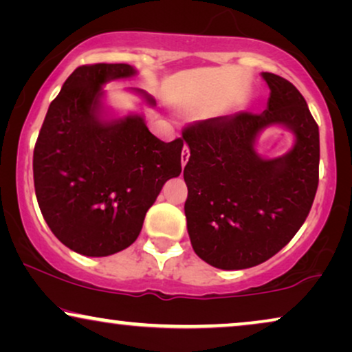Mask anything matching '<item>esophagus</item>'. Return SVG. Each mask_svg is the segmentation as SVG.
Instances as JSON below:
<instances>
[{
    "label": "esophagus",
    "mask_w": 352,
    "mask_h": 352,
    "mask_svg": "<svg viewBox=\"0 0 352 352\" xmlns=\"http://www.w3.org/2000/svg\"><path fill=\"white\" fill-rule=\"evenodd\" d=\"M181 162H182V168L186 166V163L189 162V151H187V147L182 148V153H181Z\"/></svg>",
    "instance_id": "34e87169"
}]
</instances>
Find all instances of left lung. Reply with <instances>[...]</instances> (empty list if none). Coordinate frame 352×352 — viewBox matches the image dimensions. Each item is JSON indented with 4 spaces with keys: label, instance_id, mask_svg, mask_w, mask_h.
Returning a JSON list of instances; mask_svg holds the SVG:
<instances>
[{
    "label": "left lung",
    "instance_id": "1",
    "mask_svg": "<svg viewBox=\"0 0 352 352\" xmlns=\"http://www.w3.org/2000/svg\"><path fill=\"white\" fill-rule=\"evenodd\" d=\"M271 96L263 113L239 112L190 123L182 141L187 232L199 258L234 271L258 266L280 252L305 223L319 186V126L290 81L263 72ZM278 124L296 146L277 159L254 148L264 127Z\"/></svg>",
    "mask_w": 352,
    "mask_h": 352
}]
</instances>
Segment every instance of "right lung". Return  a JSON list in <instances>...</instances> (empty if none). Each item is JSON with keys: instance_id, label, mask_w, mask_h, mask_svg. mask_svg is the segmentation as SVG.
Wrapping results in <instances>:
<instances>
[{"instance_id": "right-lung-1", "label": "right lung", "mask_w": 352, "mask_h": 352, "mask_svg": "<svg viewBox=\"0 0 352 352\" xmlns=\"http://www.w3.org/2000/svg\"><path fill=\"white\" fill-rule=\"evenodd\" d=\"M134 75L128 64L78 67L47 109L33 151L43 218L65 247L85 256L128 248L163 184L182 170L181 138L160 141L141 115L102 117V86ZM133 91L155 105L142 89Z\"/></svg>"}]
</instances>
